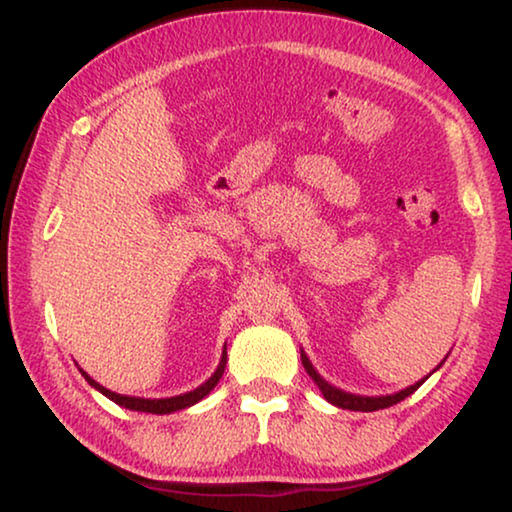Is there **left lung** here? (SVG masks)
<instances>
[{"label": "left lung", "mask_w": 512, "mask_h": 512, "mask_svg": "<svg viewBox=\"0 0 512 512\" xmlns=\"http://www.w3.org/2000/svg\"><path fill=\"white\" fill-rule=\"evenodd\" d=\"M301 364H304L306 373L315 380V385L320 387L322 397H325L329 403H334V406H338V408L362 410V413H371V410H380V408H390V406H394V403H399V401H403L406 397H410V394H413L417 387L424 383V380H420V383L406 387V390H401L399 394H390V397H357V394L341 392V390H336V387L327 385L325 380L318 376V371L313 369V364L308 362V357L304 355V352H301Z\"/></svg>", "instance_id": "1"}]
</instances>
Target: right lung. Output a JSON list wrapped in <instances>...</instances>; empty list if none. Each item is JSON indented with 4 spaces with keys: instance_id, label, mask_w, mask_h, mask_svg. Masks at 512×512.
<instances>
[{
    "instance_id": "obj_1",
    "label": "right lung",
    "mask_w": 512,
    "mask_h": 512,
    "mask_svg": "<svg viewBox=\"0 0 512 512\" xmlns=\"http://www.w3.org/2000/svg\"><path fill=\"white\" fill-rule=\"evenodd\" d=\"M225 364H227V348H225V352H222V359H220L218 371H215L213 376L208 378L204 385L197 387V390H194V392H187V394H181V397H171V399H136V397H122V394H115V392H111V390H106V387H102L99 383H95V380H92L85 371H81V373H83L85 380H88V383H90L92 387H97L99 392L106 394V397L118 403V406H122V408L139 410V413L167 415V413H174V410H183V408H187V406H194V403L204 399L206 394L211 392L215 385H218V380L222 378V373H225Z\"/></svg>"
}]
</instances>
